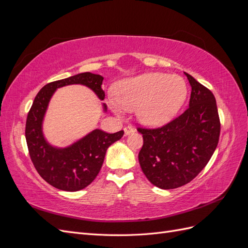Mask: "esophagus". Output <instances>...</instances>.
I'll list each match as a JSON object with an SVG mask.
<instances>
[{
    "mask_svg": "<svg viewBox=\"0 0 248 248\" xmlns=\"http://www.w3.org/2000/svg\"><path fill=\"white\" fill-rule=\"evenodd\" d=\"M124 132H125V136H129V134L134 132V128H132L131 126H126L124 128Z\"/></svg>",
    "mask_w": 248,
    "mask_h": 248,
    "instance_id": "esophagus-1",
    "label": "esophagus"
}]
</instances>
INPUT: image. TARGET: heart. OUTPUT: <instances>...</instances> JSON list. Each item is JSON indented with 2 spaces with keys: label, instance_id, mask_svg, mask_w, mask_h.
Segmentation results:
<instances>
[{
  "label": "heart",
  "instance_id": "b5f03b06",
  "mask_svg": "<svg viewBox=\"0 0 248 248\" xmlns=\"http://www.w3.org/2000/svg\"><path fill=\"white\" fill-rule=\"evenodd\" d=\"M187 94L188 89L183 78L149 72L122 80L117 88V98H110L108 104L116 114L136 110L140 123L159 127L176 117Z\"/></svg>",
  "mask_w": 248,
  "mask_h": 248
}]
</instances>
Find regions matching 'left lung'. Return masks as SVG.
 Wrapping results in <instances>:
<instances>
[{"instance_id": "left-lung-1", "label": "left lung", "mask_w": 248, "mask_h": 248, "mask_svg": "<svg viewBox=\"0 0 248 248\" xmlns=\"http://www.w3.org/2000/svg\"><path fill=\"white\" fill-rule=\"evenodd\" d=\"M191 87L189 108L157 129L139 128L144 145L139 153L142 172L153 185L174 189L196 178L218 144L220 122L215 97L184 72Z\"/></svg>"}]
</instances>
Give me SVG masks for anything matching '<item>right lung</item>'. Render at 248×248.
I'll return each mask as SVG.
<instances>
[{
  "label": "right lung",
  "mask_w": 248,
  "mask_h": 248,
  "mask_svg": "<svg viewBox=\"0 0 248 248\" xmlns=\"http://www.w3.org/2000/svg\"><path fill=\"white\" fill-rule=\"evenodd\" d=\"M103 77L91 72L49 82L36 95L26 123V140L30 157L38 174L51 186L65 191L84 189L98 175L108 148L123 137L124 131L108 133L98 128L67 147H56L43 134V121L49 101L57 89L69 85H82L91 89L100 100ZM103 111L108 108L102 103Z\"/></svg>",
  "instance_id": "obj_1"
}]
</instances>
